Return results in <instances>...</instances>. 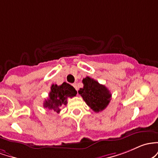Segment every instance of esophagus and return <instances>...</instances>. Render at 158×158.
<instances>
[{"label":"esophagus","mask_w":158,"mask_h":158,"mask_svg":"<svg viewBox=\"0 0 158 158\" xmlns=\"http://www.w3.org/2000/svg\"><path fill=\"white\" fill-rule=\"evenodd\" d=\"M72 86H74V88L76 90H77V84H76V83H74V84H72Z\"/></svg>","instance_id":"1"}]
</instances>
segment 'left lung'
Masks as SVG:
<instances>
[{
    "label": "left lung",
    "instance_id": "1",
    "mask_svg": "<svg viewBox=\"0 0 158 158\" xmlns=\"http://www.w3.org/2000/svg\"><path fill=\"white\" fill-rule=\"evenodd\" d=\"M82 82L84 87L80 89L78 93L86 104L96 113L105 109L112 96L110 90L89 77H85Z\"/></svg>",
    "mask_w": 158,
    "mask_h": 158
}]
</instances>
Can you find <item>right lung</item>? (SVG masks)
I'll return each mask as SVG.
<instances>
[{
	"label": "right lung",
	"mask_w": 158,
	"mask_h": 158,
	"mask_svg": "<svg viewBox=\"0 0 158 158\" xmlns=\"http://www.w3.org/2000/svg\"><path fill=\"white\" fill-rule=\"evenodd\" d=\"M76 94L75 89L67 83H63L60 86L52 84L48 98L44 102L43 107L59 113L61 110L60 107L67 104V98L75 96Z\"/></svg>",
	"instance_id": "1"
}]
</instances>
